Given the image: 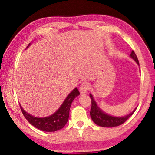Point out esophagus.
Instances as JSON below:
<instances>
[{
  "instance_id": "34e87169",
  "label": "esophagus",
  "mask_w": 155,
  "mask_h": 155,
  "mask_svg": "<svg viewBox=\"0 0 155 155\" xmlns=\"http://www.w3.org/2000/svg\"><path fill=\"white\" fill-rule=\"evenodd\" d=\"M89 87H90V86H89L88 83L83 82L82 84L80 85V87H79L80 92L82 94L86 93V92H87V91H88Z\"/></svg>"
}]
</instances>
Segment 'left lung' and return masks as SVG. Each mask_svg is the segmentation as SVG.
<instances>
[{"instance_id": "1", "label": "left lung", "mask_w": 155, "mask_h": 155, "mask_svg": "<svg viewBox=\"0 0 155 155\" xmlns=\"http://www.w3.org/2000/svg\"><path fill=\"white\" fill-rule=\"evenodd\" d=\"M130 56L137 62V64L139 65V63H138V58L136 55L135 52L132 51L131 53ZM91 99V110L90 112L91 114V118L93 122L97 125L100 127H117L120 125V124H123L127 120L129 117L132 115L137 108H135L134 110L129 114V115H126L124 117H114L112 115H109L105 113H104L100 108L97 107L95 101L94 100L93 97H92V94H90Z\"/></svg>"}]
</instances>
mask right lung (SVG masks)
<instances>
[{
	"label": "right lung",
	"instance_id": "right-lung-1",
	"mask_svg": "<svg viewBox=\"0 0 155 155\" xmlns=\"http://www.w3.org/2000/svg\"><path fill=\"white\" fill-rule=\"evenodd\" d=\"M79 94V91H78L77 87H76L67 97L65 100L64 101V102L59 109L55 114L46 117H34L29 114H27L23 109L21 106H20V108L21 110L23 115L26 117V119L35 127L40 129L41 131L52 132V131H58L64 127L68 120L71 103H72L73 100Z\"/></svg>",
	"mask_w": 155,
	"mask_h": 155
}]
</instances>
